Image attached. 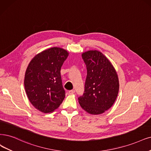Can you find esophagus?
I'll use <instances>...</instances> for the list:
<instances>
[{"mask_svg":"<svg viewBox=\"0 0 151 151\" xmlns=\"http://www.w3.org/2000/svg\"><path fill=\"white\" fill-rule=\"evenodd\" d=\"M75 93V90H70V91H68V93H69L70 94H73Z\"/></svg>","mask_w":151,"mask_h":151,"instance_id":"34e87169","label":"esophagus"}]
</instances>
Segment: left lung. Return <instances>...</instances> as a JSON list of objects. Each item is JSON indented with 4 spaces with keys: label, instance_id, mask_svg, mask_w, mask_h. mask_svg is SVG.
<instances>
[{
    "label": "left lung",
    "instance_id": "8db88e82",
    "mask_svg": "<svg viewBox=\"0 0 151 151\" xmlns=\"http://www.w3.org/2000/svg\"><path fill=\"white\" fill-rule=\"evenodd\" d=\"M87 69L85 91L78 98L81 107L91 114H100L109 109L118 96L119 84L113 65L98 50L82 53Z\"/></svg>",
    "mask_w": 151,
    "mask_h": 151
}]
</instances>
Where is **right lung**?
<instances>
[{"mask_svg": "<svg viewBox=\"0 0 151 151\" xmlns=\"http://www.w3.org/2000/svg\"><path fill=\"white\" fill-rule=\"evenodd\" d=\"M68 54L63 48H50L35 55L28 65L25 91L31 104L42 113L53 112L65 97L60 70Z\"/></svg>", "mask_w": 151, "mask_h": 151, "instance_id": "obj_1", "label": "right lung"}]
</instances>
